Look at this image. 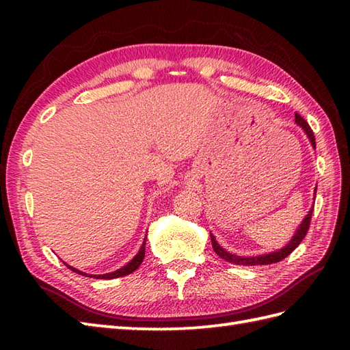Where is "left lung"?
<instances>
[{
  "label": "left lung",
  "mask_w": 350,
  "mask_h": 350,
  "mask_svg": "<svg viewBox=\"0 0 350 350\" xmlns=\"http://www.w3.org/2000/svg\"><path fill=\"white\" fill-rule=\"evenodd\" d=\"M295 122L298 123L301 128L304 129V132L307 133V137L310 139L311 146H313L316 148V139H314V133L313 131H311V128L308 126V123L304 120V118L296 113L295 114ZM316 196V192H314ZM311 215H313V209H310L308 215L306 218H304L302 224L298 227V230H296V233L293 236V239L290 241L284 248H281L278 251L275 252H271V254H263V256H256V257H241V256H234L232 254V252L226 251L224 248L221 247V245L215 241V236L211 233V237H212V247H213V251L217 252V254L221 257L227 260V262L230 263H234V265H245V266H254V265H272V263H277L280 262V260L286 258L287 256L292 254V252L295 251V248H298V245L302 242L304 237H306L308 228H310V221H311Z\"/></svg>",
  "instance_id": "8db88e82"
}]
</instances>
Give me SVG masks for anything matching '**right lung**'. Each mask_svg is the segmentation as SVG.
Returning <instances> with one entry per match:
<instances>
[{"label": "right lung", "mask_w": 350, "mask_h": 350, "mask_svg": "<svg viewBox=\"0 0 350 350\" xmlns=\"http://www.w3.org/2000/svg\"><path fill=\"white\" fill-rule=\"evenodd\" d=\"M144 245L146 243H143V247L139 248V251H138V254L133 257L131 262L126 265V266H123V267H120V269H117V271H114V272H109V273H103V275H88V277H93V278H99V280H113V278H118V277H124V275H129V273H132L133 271L135 269H138V266L143 263V258H144V254H146V248H144ZM68 267L70 271H73V272H77V273H79V275H87V273H84V272H81V271H78V269H75V267H72V266H69L68 265Z\"/></svg>", "instance_id": "right-lung-1"}]
</instances>
